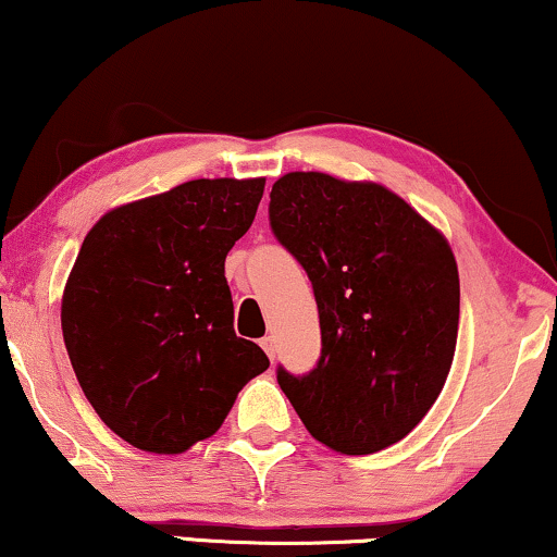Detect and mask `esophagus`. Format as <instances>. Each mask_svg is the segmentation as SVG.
Returning <instances> with one entry per match:
<instances>
[{
	"mask_svg": "<svg viewBox=\"0 0 557 557\" xmlns=\"http://www.w3.org/2000/svg\"><path fill=\"white\" fill-rule=\"evenodd\" d=\"M259 344H262V349L267 351V357H270V360H274V351H277V347H274L272 336H264V339L259 342Z\"/></svg>",
	"mask_w": 557,
	"mask_h": 557,
	"instance_id": "34e87169",
	"label": "esophagus"
}]
</instances>
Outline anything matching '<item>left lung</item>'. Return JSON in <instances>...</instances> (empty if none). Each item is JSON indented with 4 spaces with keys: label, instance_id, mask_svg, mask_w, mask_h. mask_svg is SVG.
Here are the masks:
<instances>
[{
    "label": "left lung",
    "instance_id": "obj_1",
    "mask_svg": "<svg viewBox=\"0 0 557 557\" xmlns=\"http://www.w3.org/2000/svg\"><path fill=\"white\" fill-rule=\"evenodd\" d=\"M270 226L313 285L321 357L277 383L313 440L370 455L411 432L445 388L460 323L447 238L375 182L290 172Z\"/></svg>",
    "mask_w": 557,
    "mask_h": 557
}]
</instances>
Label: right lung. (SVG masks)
<instances>
[{
	"label": "right lung",
	"instance_id": "1",
	"mask_svg": "<svg viewBox=\"0 0 557 557\" xmlns=\"http://www.w3.org/2000/svg\"><path fill=\"white\" fill-rule=\"evenodd\" d=\"M264 180H193L91 226L61 302L84 396L128 445L180 455L208 440L238 391L270 368L234 331L226 255Z\"/></svg>",
	"mask_w": 557,
	"mask_h": 557
}]
</instances>
